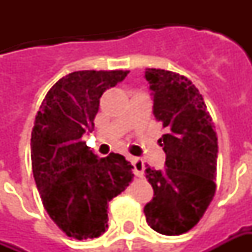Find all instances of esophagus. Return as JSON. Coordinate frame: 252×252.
Listing matches in <instances>:
<instances>
[{
    "label": "esophagus",
    "mask_w": 252,
    "mask_h": 252,
    "mask_svg": "<svg viewBox=\"0 0 252 252\" xmlns=\"http://www.w3.org/2000/svg\"><path fill=\"white\" fill-rule=\"evenodd\" d=\"M131 163L133 166V173H135V175L143 177V174H144V162H143V159L132 157Z\"/></svg>",
    "instance_id": "34e87169"
}]
</instances>
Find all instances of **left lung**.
<instances>
[{
    "instance_id": "1",
    "label": "left lung",
    "mask_w": 252,
    "mask_h": 252,
    "mask_svg": "<svg viewBox=\"0 0 252 252\" xmlns=\"http://www.w3.org/2000/svg\"><path fill=\"white\" fill-rule=\"evenodd\" d=\"M153 92V112L167 132L163 170L146 169L154 198L144 206L148 225L162 235H181L194 227L216 191L217 136L202 95L177 72L146 68Z\"/></svg>"
}]
</instances>
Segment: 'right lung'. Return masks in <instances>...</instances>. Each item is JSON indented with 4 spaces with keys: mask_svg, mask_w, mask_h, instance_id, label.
Returning <instances> with one entry per match:
<instances>
[{
    "mask_svg": "<svg viewBox=\"0 0 252 252\" xmlns=\"http://www.w3.org/2000/svg\"><path fill=\"white\" fill-rule=\"evenodd\" d=\"M129 71H74L52 86L35 119L31 159L52 221L70 238L93 239L108 228V204L133 178L120 154L98 158L83 142L94 129L99 98Z\"/></svg>",
    "mask_w": 252,
    "mask_h": 252,
    "instance_id": "add662e5",
    "label": "right lung"
}]
</instances>
